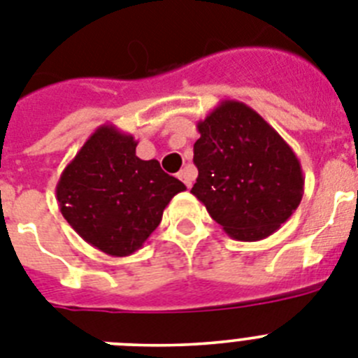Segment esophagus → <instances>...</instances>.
Returning a JSON list of instances; mask_svg holds the SVG:
<instances>
[{
  "label": "esophagus",
  "mask_w": 358,
  "mask_h": 358,
  "mask_svg": "<svg viewBox=\"0 0 358 358\" xmlns=\"http://www.w3.org/2000/svg\"><path fill=\"white\" fill-rule=\"evenodd\" d=\"M179 179H181L188 188H192V182H194V172L186 166V169H182L181 172H179Z\"/></svg>",
  "instance_id": "34e87169"
}]
</instances>
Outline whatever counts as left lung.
<instances>
[{
	"label": "left lung",
	"instance_id": "obj_1",
	"mask_svg": "<svg viewBox=\"0 0 358 358\" xmlns=\"http://www.w3.org/2000/svg\"><path fill=\"white\" fill-rule=\"evenodd\" d=\"M197 131L192 194L231 238L256 242L273 235L305 192L301 163L289 143L238 100H222Z\"/></svg>",
	"mask_w": 358,
	"mask_h": 358
}]
</instances>
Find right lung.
Here are the masks:
<instances>
[{"label": "right lung", "mask_w": 358, "mask_h": 358, "mask_svg": "<svg viewBox=\"0 0 358 358\" xmlns=\"http://www.w3.org/2000/svg\"><path fill=\"white\" fill-rule=\"evenodd\" d=\"M138 141L115 125H100L57 182L62 217L85 242L109 256L141 249L173 195L185 192L159 161L136 156Z\"/></svg>", "instance_id": "add662e5"}]
</instances>
